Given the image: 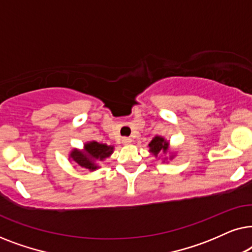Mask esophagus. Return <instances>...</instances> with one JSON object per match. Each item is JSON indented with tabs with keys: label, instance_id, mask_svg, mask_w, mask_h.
I'll list each match as a JSON object with an SVG mask.
<instances>
[{
	"label": "esophagus",
	"instance_id": "34e87169",
	"mask_svg": "<svg viewBox=\"0 0 252 252\" xmlns=\"http://www.w3.org/2000/svg\"><path fill=\"white\" fill-rule=\"evenodd\" d=\"M122 142H123L124 144H129V143H132V139H130V137L124 136L123 139H122Z\"/></svg>",
	"mask_w": 252,
	"mask_h": 252
}]
</instances>
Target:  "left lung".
I'll use <instances>...</instances> for the list:
<instances>
[{
  "label": "left lung",
  "instance_id": "left-lung-1",
  "mask_svg": "<svg viewBox=\"0 0 252 252\" xmlns=\"http://www.w3.org/2000/svg\"><path fill=\"white\" fill-rule=\"evenodd\" d=\"M149 147H150L151 153H153L155 156H157V155L159 154L161 150H163L164 153H166L168 143L163 139V137L156 136V137H154L153 141L149 143Z\"/></svg>",
  "mask_w": 252,
  "mask_h": 252
}]
</instances>
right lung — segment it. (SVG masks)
<instances>
[{"mask_svg":"<svg viewBox=\"0 0 252 252\" xmlns=\"http://www.w3.org/2000/svg\"><path fill=\"white\" fill-rule=\"evenodd\" d=\"M113 147H109L106 144H101L97 142H89L85 144V151L73 150L71 153V158L81 167H86L88 170L94 171L97 168L95 164V159H104L112 154Z\"/></svg>","mask_w":252,"mask_h":252,"instance_id":"obj_1","label":"right lung"}]
</instances>
